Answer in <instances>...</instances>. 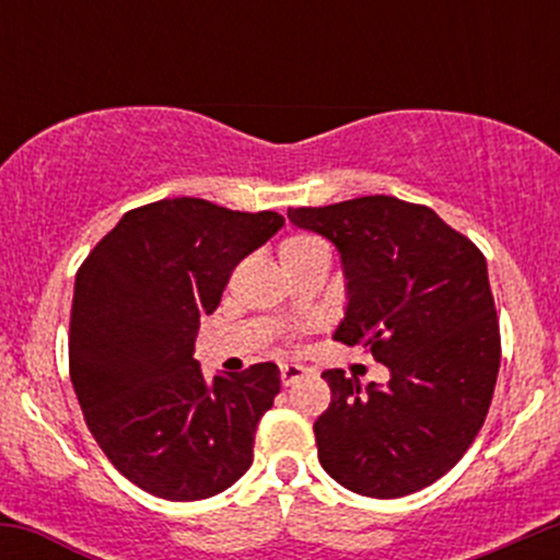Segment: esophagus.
Wrapping results in <instances>:
<instances>
[{"instance_id": "esophagus-1", "label": "esophagus", "mask_w": 560, "mask_h": 560, "mask_svg": "<svg viewBox=\"0 0 560 560\" xmlns=\"http://www.w3.org/2000/svg\"><path fill=\"white\" fill-rule=\"evenodd\" d=\"M302 376H307L305 365H300V363H284V365H281V384H284V387H292V384L300 382Z\"/></svg>"}]
</instances>
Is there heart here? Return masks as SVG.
Here are the masks:
<instances>
[{
  "mask_svg": "<svg viewBox=\"0 0 560 560\" xmlns=\"http://www.w3.org/2000/svg\"><path fill=\"white\" fill-rule=\"evenodd\" d=\"M311 253H324V244H320L316 236H311V234L287 236V240L281 242V247H279L281 262L302 258V255H311Z\"/></svg>",
  "mask_w": 560,
  "mask_h": 560,
  "instance_id": "b5f03b06",
  "label": "heart"
}]
</instances>
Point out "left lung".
<instances>
[{
	"label": "left lung",
	"mask_w": 560,
	"mask_h": 560,
	"mask_svg": "<svg viewBox=\"0 0 560 560\" xmlns=\"http://www.w3.org/2000/svg\"><path fill=\"white\" fill-rule=\"evenodd\" d=\"M289 223L337 247L345 318L334 339L369 347L389 382L324 371L331 402L313 423L324 471L365 498L419 492L464 458L500 369L485 255L427 205L358 197L289 208Z\"/></svg>",
	"instance_id": "left-lung-1"
}]
</instances>
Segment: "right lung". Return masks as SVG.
<instances>
[{
	"instance_id": "1",
	"label": "right lung",
	"mask_w": 560,
	"mask_h": 560,
	"mask_svg": "<svg viewBox=\"0 0 560 560\" xmlns=\"http://www.w3.org/2000/svg\"><path fill=\"white\" fill-rule=\"evenodd\" d=\"M284 226L197 197L128 210L75 273L70 382L96 445L128 481L165 500L229 490L281 389L258 363L208 382L195 361L236 262Z\"/></svg>"
}]
</instances>
